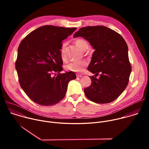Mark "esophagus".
I'll return each mask as SVG.
<instances>
[{
    "label": "esophagus",
    "instance_id": "34e87169",
    "mask_svg": "<svg viewBox=\"0 0 149 149\" xmlns=\"http://www.w3.org/2000/svg\"><path fill=\"white\" fill-rule=\"evenodd\" d=\"M76 75H77V78H81L82 76L81 74H77Z\"/></svg>",
    "mask_w": 149,
    "mask_h": 149
}]
</instances>
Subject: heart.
I'll return each instance as SVG.
<instances>
[{
	"label": "heart",
	"instance_id": "heart-1",
	"mask_svg": "<svg viewBox=\"0 0 149 149\" xmlns=\"http://www.w3.org/2000/svg\"><path fill=\"white\" fill-rule=\"evenodd\" d=\"M75 44L82 51H86L88 48V42L83 39H77L75 40ZM65 47L66 44L63 43L60 49V55L61 59L64 61L65 59ZM87 65V62L84 60L72 61L66 65V70L72 72H81L84 70V67Z\"/></svg>",
	"mask_w": 149,
	"mask_h": 149
}]
</instances>
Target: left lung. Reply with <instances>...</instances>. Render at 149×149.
I'll return each mask as SVG.
<instances>
[{
	"label": "left lung",
	"instance_id": "1",
	"mask_svg": "<svg viewBox=\"0 0 149 149\" xmlns=\"http://www.w3.org/2000/svg\"><path fill=\"white\" fill-rule=\"evenodd\" d=\"M78 36L87 40L95 49L88 70L95 75L90 77L92 83L84 89L85 94L96 103L114 101L127 87L132 72L125 41L118 33L104 26L81 28L73 37Z\"/></svg>",
	"mask_w": 149,
	"mask_h": 149
}]
</instances>
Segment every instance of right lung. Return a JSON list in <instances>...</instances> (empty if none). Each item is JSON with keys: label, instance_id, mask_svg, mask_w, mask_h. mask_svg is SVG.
<instances>
[{"label": "right lung", "instance_id": "add662e5", "mask_svg": "<svg viewBox=\"0 0 149 149\" xmlns=\"http://www.w3.org/2000/svg\"><path fill=\"white\" fill-rule=\"evenodd\" d=\"M76 28L42 26L29 33L19 44L15 68L20 86L33 102L44 106L64 98L68 82L76 78L72 71L61 74L62 41ZM57 72L56 77L52 75Z\"/></svg>", "mask_w": 149, "mask_h": 149}]
</instances>
